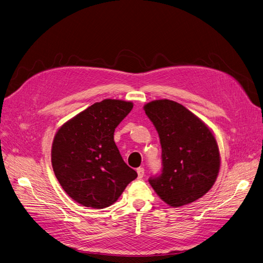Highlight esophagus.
I'll use <instances>...</instances> for the list:
<instances>
[{
  "instance_id": "34e87169",
  "label": "esophagus",
  "mask_w": 263,
  "mask_h": 263,
  "mask_svg": "<svg viewBox=\"0 0 263 263\" xmlns=\"http://www.w3.org/2000/svg\"><path fill=\"white\" fill-rule=\"evenodd\" d=\"M136 172H138V176H139V178L144 177L145 171H144V168H143V167H138V168H136Z\"/></svg>"
}]
</instances>
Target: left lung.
<instances>
[{"instance_id":"left-lung-1","label":"left lung","mask_w":263,"mask_h":263,"mask_svg":"<svg viewBox=\"0 0 263 263\" xmlns=\"http://www.w3.org/2000/svg\"><path fill=\"white\" fill-rule=\"evenodd\" d=\"M144 110L155 124L162 148V174L149 179L155 192L172 208L201 199L215 184L220 168L214 132L172 100L152 101Z\"/></svg>"}]
</instances>
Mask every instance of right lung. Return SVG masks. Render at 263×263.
I'll use <instances>...</instances> for the list:
<instances>
[{"label":"right lung","mask_w":263,"mask_h":263,"mask_svg":"<svg viewBox=\"0 0 263 263\" xmlns=\"http://www.w3.org/2000/svg\"><path fill=\"white\" fill-rule=\"evenodd\" d=\"M132 108L130 101L105 99L77 114L55 132L51 146L54 175L67 196L83 206H110L138 177L114 141L116 127Z\"/></svg>","instance_id":"add662e5"}]
</instances>
